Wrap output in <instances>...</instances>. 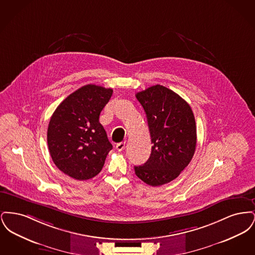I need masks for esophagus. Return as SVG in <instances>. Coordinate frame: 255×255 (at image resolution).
Listing matches in <instances>:
<instances>
[{"label": "esophagus", "instance_id": "esophagus-1", "mask_svg": "<svg viewBox=\"0 0 255 255\" xmlns=\"http://www.w3.org/2000/svg\"><path fill=\"white\" fill-rule=\"evenodd\" d=\"M124 148H125V142H121V143H119V144L117 145V150L120 151V152L123 151Z\"/></svg>", "mask_w": 255, "mask_h": 255}]
</instances>
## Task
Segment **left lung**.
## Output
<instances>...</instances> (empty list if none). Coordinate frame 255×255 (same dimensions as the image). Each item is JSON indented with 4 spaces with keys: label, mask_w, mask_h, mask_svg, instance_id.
Wrapping results in <instances>:
<instances>
[{
    "label": "left lung",
    "mask_w": 255,
    "mask_h": 255,
    "mask_svg": "<svg viewBox=\"0 0 255 255\" xmlns=\"http://www.w3.org/2000/svg\"><path fill=\"white\" fill-rule=\"evenodd\" d=\"M135 97L145 112L153 146L150 158L134 172L142 182L159 186L175 180L193 158L194 115L184 99L163 86H152Z\"/></svg>",
    "instance_id": "8db88e82"
}]
</instances>
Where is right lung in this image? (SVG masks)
Segmentation results:
<instances>
[{
  "instance_id": "add662e5",
  "label": "right lung",
  "mask_w": 255,
  "mask_h": 255,
  "mask_svg": "<svg viewBox=\"0 0 255 255\" xmlns=\"http://www.w3.org/2000/svg\"><path fill=\"white\" fill-rule=\"evenodd\" d=\"M113 95L112 89L89 84L76 90L52 114L48 145L54 164L77 181L101 171L113 145L99 122V115Z\"/></svg>"
}]
</instances>
